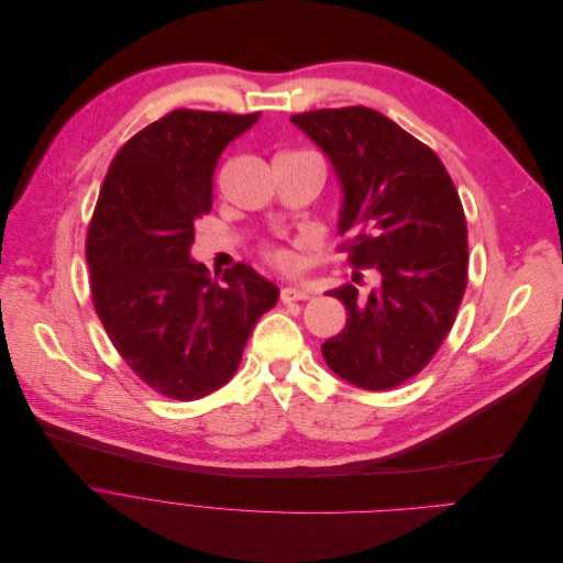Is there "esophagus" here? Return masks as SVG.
Returning a JSON list of instances; mask_svg holds the SVG:
<instances>
[{
	"mask_svg": "<svg viewBox=\"0 0 563 563\" xmlns=\"http://www.w3.org/2000/svg\"><path fill=\"white\" fill-rule=\"evenodd\" d=\"M310 295L306 292V290H299V288H292V286H286V288H282V292H279V299L284 301V303H290V301H303V299H308Z\"/></svg>",
	"mask_w": 563,
	"mask_h": 563,
	"instance_id": "obj_1",
	"label": "esophagus"
}]
</instances>
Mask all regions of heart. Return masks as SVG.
<instances>
[{
	"label": "heart",
	"mask_w": 563,
	"mask_h": 563,
	"mask_svg": "<svg viewBox=\"0 0 563 563\" xmlns=\"http://www.w3.org/2000/svg\"><path fill=\"white\" fill-rule=\"evenodd\" d=\"M286 155H301V153H286ZM262 255L277 271H290L295 266L292 253L288 249H284V246H264Z\"/></svg>",
	"instance_id": "obj_1"
}]
</instances>
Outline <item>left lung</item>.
Wrapping results in <instances>:
<instances>
[{
    "instance_id": "1",
    "label": "left lung",
    "mask_w": 563,
    "mask_h": 563,
    "mask_svg": "<svg viewBox=\"0 0 563 563\" xmlns=\"http://www.w3.org/2000/svg\"><path fill=\"white\" fill-rule=\"evenodd\" d=\"M332 162L344 186L340 251L377 284L330 290L346 325L321 346L328 368L364 390L421 373L451 332L468 286V229L460 192L432 148L366 106L290 118Z\"/></svg>"
}]
</instances>
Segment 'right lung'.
<instances>
[{"label": "right lung", "mask_w": 563, "mask_h": 563, "mask_svg": "<svg viewBox=\"0 0 563 563\" xmlns=\"http://www.w3.org/2000/svg\"><path fill=\"white\" fill-rule=\"evenodd\" d=\"M260 118L177 108L148 124L110 162L88 223L95 312L131 371L177 401L227 384L279 299L246 264L210 279L188 255L221 151Z\"/></svg>", "instance_id": "1"}]
</instances>
